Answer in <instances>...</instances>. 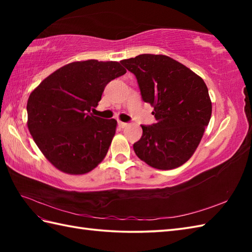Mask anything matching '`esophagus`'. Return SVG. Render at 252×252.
<instances>
[{"label": "esophagus", "instance_id": "obj_1", "mask_svg": "<svg viewBox=\"0 0 252 252\" xmlns=\"http://www.w3.org/2000/svg\"><path fill=\"white\" fill-rule=\"evenodd\" d=\"M127 126H129V125H127V123H126V122H122V121H119V126H120V127H122V129H125V127H126Z\"/></svg>", "mask_w": 252, "mask_h": 252}]
</instances>
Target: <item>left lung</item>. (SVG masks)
<instances>
[{"label":"left lung","mask_w":252,"mask_h":252,"mask_svg":"<svg viewBox=\"0 0 252 252\" xmlns=\"http://www.w3.org/2000/svg\"><path fill=\"white\" fill-rule=\"evenodd\" d=\"M135 74L142 98L154 107L153 126H142L136 156L159 170L189 160L209 125L212 104L205 81L183 63L165 55L142 54L120 62Z\"/></svg>","instance_id":"obj_1"}]
</instances>
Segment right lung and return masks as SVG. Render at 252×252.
Masks as SVG:
<instances>
[{
    "label": "right lung",
    "instance_id": "add662e5",
    "mask_svg": "<svg viewBox=\"0 0 252 252\" xmlns=\"http://www.w3.org/2000/svg\"><path fill=\"white\" fill-rule=\"evenodd\" d=\"M126 72L118 62L89 60L57 69L32 91L28 129L45 158L62 172L85 174L103 161L117 129L94 116L107 83Z\"/></svg>",
    "mask_w": 252,
    "mask_h": 252
}]
</instances>
